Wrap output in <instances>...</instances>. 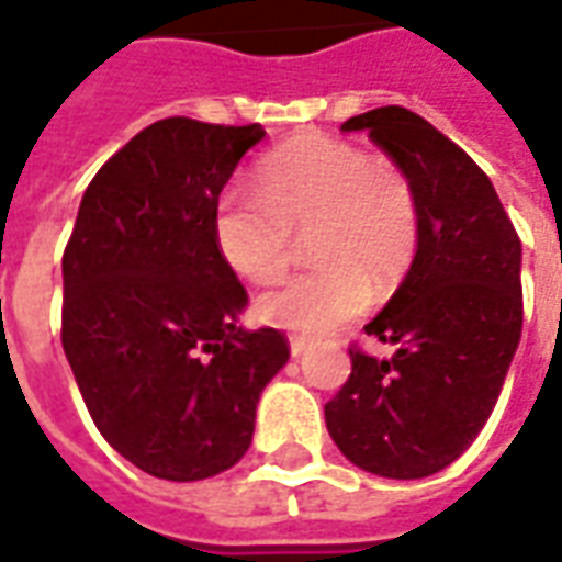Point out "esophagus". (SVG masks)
Wrapping results in <instances>:
<instances>
[{
	"instance_id": "34e87169",
	"label": "esophagus",
	"mask_w": 562,
	"mask_h": 562,
	"mask_svg": "<svg viewBox=\"0 0 562 562\" xmlns=\"http://www.w3.org/2000/svg\"><path fill=\"white\" fill-rule=\"evenodd\" d=\"M289 349H292V358H304V355L310 352V342L301 340V337H292V340H289Z\"/></svg>"
}]
</instances>
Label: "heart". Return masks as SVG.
I'll use <instances>...</instances> for the list:
<instances>
[{
    "instance_id": "b5f03b06",
    "label": "heart",
    "mask_w": 562,
    "mask_h": 562,
    "mask_svg": "<svg viewBox=\"0 0 562 562\" xmlns=\"http://www.w3.org/2000/svg\"><path fill=\"white\" fill-rule=\"evenodd\" d=\"M313 228L318 268L258 297L268 325L325 337L364 313L373 282L394 289L418 249L413 180L389 159L340 138H301L258 165V189L234 183L220 195L213 234L228 268L249 282H270L292 261L294 234Z\"/></svg>"
}]
</instances>
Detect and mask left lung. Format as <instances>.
<instances>
[{"label": "left lung", "instance_id": "obj_1", "mask_svg": "<svg viewBox=\"0 0 562 562\" xmlns=\"http://www.w3.org/2000/svg\"><path fill=\"white\" fill-rule=\"evenodd\" d=\"M342 132H367L413 180L422 228L406 280L364 325L397 349H349L352 373L325 422L355 467L424 479L458 460L494 413L524 325L520 240L487 173L424 116L389 104Z\"/></svg>", "mask_w": 562, "mask_h": 562}]
</instances>
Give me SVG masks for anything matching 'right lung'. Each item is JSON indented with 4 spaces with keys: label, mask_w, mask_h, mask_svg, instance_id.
Wrapping results in <instances>:
<instances>
[{
    "label": "right lung",
    "mask_w": 562,
    "mask_h": 562,
    "mask_svg": "<svg viewBox=\"0 0 562 562\" xmlns=\"http://www.w3.org/2000/svg\"><path fill=\"white\" fill-rule=\"evenodd\" d=\"M265 128L153 123L104 161L63 256V349L99 434L138 470L198 482L232 470L289 361L280 330L237 328L246 289L213 213Z\"/></svg>",
    "instance_id": "1"
}]
</instances>
